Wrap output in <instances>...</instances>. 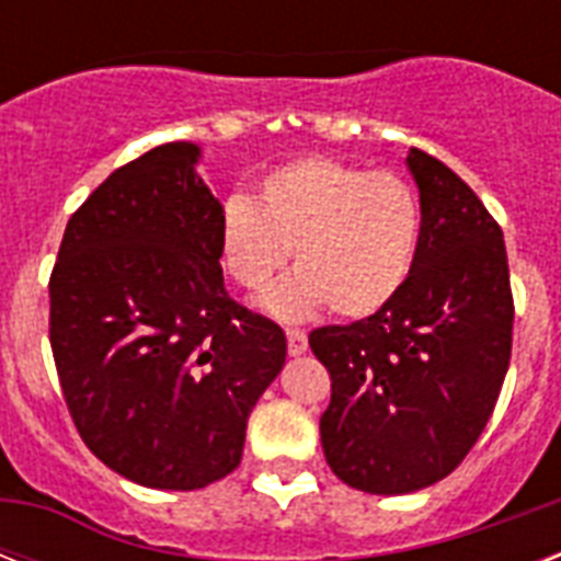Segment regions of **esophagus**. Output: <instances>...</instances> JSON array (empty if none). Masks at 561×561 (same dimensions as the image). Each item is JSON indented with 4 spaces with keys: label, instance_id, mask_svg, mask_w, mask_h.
Returning a JSON list of instances; mask_svg holds the SVG:
<instances>
[{
    "label": "esophagus",
    "instance_id": "obj_1",
    "mask_svg": "<svg viewBox=\"0 0 561 561\" xmlns=\"http://www.w3.org/2000/svg\"><path fill=\"white\" fill-rule=\"evenodd\" d=\"M288 352L294 355V358H299V355H306L308 350V337L306 332H299V329H288Z\"/></svg>",
    "mask_w": 561,
    "mask_h": 561
}]
</instances>
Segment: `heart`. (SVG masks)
<instances>
[{"label":"heart","mask_w":561,"mask_h":561,"mask_svg":"<svg viewBox=\"0 0 561 561\" xmlns=\"http://www.w3.org/2000/svg\"><path fill=\"white\" fill-rule=\"evenodd\" d=\"M220 262L247 290L264 288L294 250L299 271L262 297L282 320L329 302L360 320L390 306L404 288L419 244L422 209L408 180L308 153L267 171L255 203L236 194L218 224Z\"/></svg>","instance_id":"1"}]
</instances>
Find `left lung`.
<instances>
[{
	"label": "left lung",
	"mask_w": 561,
	"mask_h": 561,
	"mask_svg": "<svg viewBox=\"0 0 561 561\" xmlns=\"http://www.w3.org/2000/svg\"><path fill=\"white\" fill-rule=\"evenodd\" d=\"M422 244L390 306L308 343L332 375L320 439L332 471L369 495L448 478L483 434L513 352L504 232L448 165L410 148Z\"/></svg>",
	"instance_id": "1"
}]
</instances>
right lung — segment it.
<instances>
[{
	"instance_id": "1",
	"label": "right lung",
	"mask_w": 561,
	"mask_h": 561,
	"mask_svg": "<svg viewBox=\"0 0 561 561\" xmlns=\"http://www.w3.org/2000/svg\"><path fill=\"white\" fill-rule=\"evenodd\" d=\"M201 157V145L169 142L113 171L66 224L48 282L75 427L107 469L148 489L227 478L288 355L279 325L224 290V206Z\"/></svg>"
}]
</instances>
